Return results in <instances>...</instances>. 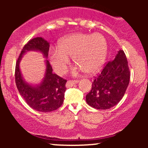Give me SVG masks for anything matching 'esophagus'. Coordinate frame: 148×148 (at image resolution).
Here are the masks:
<instances>
[{
	"mask_svg": "<svg viewBox=\"0 0 148 148\" xmlns=\"http://www.w3.org/2000/svg\"><path fill=\"white\" fill-rule=\"evenodd\" d=\"M79 83V81L76 80V81H68L66 84V87H72V86H74V84H76Z\"/></svg>",
	"mask_w": 148,
	"mask_h": 148,
	"instance_id": "esophagus-1",
	"label": "esophagus"
}]
</instances>
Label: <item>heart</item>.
Masks as SVG:
<instances>
[{"label":"heart","instance_id":"1","mask_svg":"<svg viewBox=\"0 0 148 148\" xmlns=\"http://www.w3.org/2000/svg\"><path fill=\"white\" fill-rule=\"evenodd\" d=\"M108 45L101 34L74 33L58 42L57 49L49 52V62L55 72L62 75L68 68L70 59L77 65L74 72L85 71L88 74L99 72L106 60Z\"/></svg>","mask_w":148,"mask_h":148}]
</instances>
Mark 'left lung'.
<instances>
[{
    "label": "left lung",
    "mask_w": 148,
    "mask_h": 148,
    "mask_svg": "<svg viewBox=\"0 0 148 148\" xmlns=\"http://www.w3.org/2000/svg\"><path fill=\"white\" fill-rule=\"evenodd\" d=\"M130 79L126 56L123 50H119L114 60L106 64L92 82L91 90L86 96V102L97 109L112 108L123 99Z\"/></svg>",
    "instance_id": "8db88e82"
}]
</instances>
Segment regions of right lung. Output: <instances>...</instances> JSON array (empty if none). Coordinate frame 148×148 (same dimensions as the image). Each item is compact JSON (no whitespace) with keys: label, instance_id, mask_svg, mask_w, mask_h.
<instances>
[{"label":"right lung","instance_id":"add662e5","mask_svg":"<svg viewBox=\"0 0 148 148\" xmlns=\"http://www.w3.org/2000/svg\"><path fill=\"white\" fill-rule=\"evenodd\" d=\"M49 42L42 37H35L30 40L22 49L15 68V81L20 95L25 102L37 111H53L62 106L64 101L67 81L52 72L48 60ZM29 51L41 52L45 58V72L42 81L37 84L27 82L20 69L22 58Z\"/></svg>","mask_w":148,"mask_h":148}]
</instances>
